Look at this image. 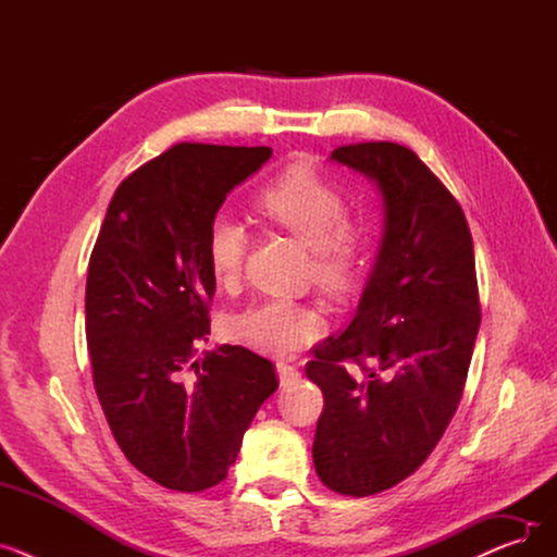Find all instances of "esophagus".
Instances as JSON below:
<instances>
[{
    "label": "esophagus",
    "mask_w": 557,
    "mask_h": 557,
    "mask_svg": "<svg viewBox=\"0 0 557 557\" xmlns=\"http://www.w3.org/2000/svg\"><path fill=\"white\" fill-rule=\"evenodd\" d=\"M275 368H277V376H280V386H290L300 379V370L286 361H277Z\"/></svg>",
    "instance_id": "1"
}]
</instances>
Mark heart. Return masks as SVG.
<instances>
[{"label":"heart","instance_id":"heart-1","mask_svg":"<svg viewBox=\"0 0 557 557\" xmlns=\"http://www.w3.org/2000/svg\"><path fill=\"white\" fill-rule=\"evenodd\" d=\"M255 212L311 248L309 263L315 286L327 296H345L361 277L368 259V230L345 216L341 189L315 166L296 162L280 171L255 196ZM246 230L219 214L205 234V257L219 286H232L242 275ZM311 309L288 300H263L230 320V334L269 355H290L315 334Z\"/></svg>","mask_w":557,"mask_h":557}]
</instances>
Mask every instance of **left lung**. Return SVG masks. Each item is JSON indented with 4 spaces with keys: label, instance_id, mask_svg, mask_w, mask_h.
Returning a JSON list of instances; mask_svg holds the SVG:
<instances>
[{
    "label": "left lung",
    "instance_id": "obj_1",
    "mask_svg": "<svg viewBox=\"0 0 557 557\" xmlns=\"http://www.w3.org/2000/svg\"><path fill=\"white\" fill-rule=\"evenodd\" d=\"M332 160L379 185L386 232L355 320L305 368L325 397L311 454L330 490L370 496L418 470L460 404L481 325L474 244L454 194L406 146L345 144Z\"/></svg>",
    "mask_w": 557,
    "mask_h": 557
}]
</instances>
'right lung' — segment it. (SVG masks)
Returning a JSON list of instances; mask_svg holds the SVG:
<instances>
[{"instance_id": "right-lung-1", "label": "right lung", "mask_w": 557, "mask_h": 557, "mask_svg": "<svg viewBox=\"0 0 557 557\" xmlns=\"http://www.w3.org/2000/svg\"><path fill=\"white\" fill-rule=\"evenodd\" d=\"M269 146L173 144L116 187L85 284L95 391L124 456L175 492L227 476L275 366L242 345L196 359L216 282L205 234Z\"/></svg>"}]
</instances>
